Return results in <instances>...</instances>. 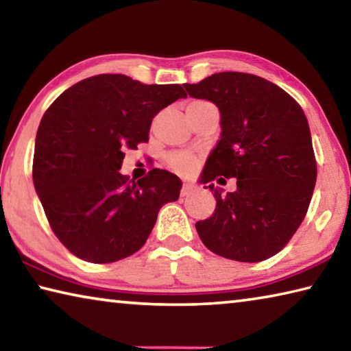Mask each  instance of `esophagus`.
Listing matches in <instances>:
<instances>
[{"mask_svg": "<svg viewBox=\"0 0 351 351\" xmlns=\"http://www.w3.org/2000/svg\"><path fill=\"white\" fill-rule=\"evenodd\" d=\"M198 187L195 186L193 182H184L182 184V189H181V195L182 197H186V195H190L192 192H195V190H197Z\"/></svg>", "mask_w": 351, "mask_h": 351, "instance_id": "34e87169", "label": "esophagus"}]
</instances>
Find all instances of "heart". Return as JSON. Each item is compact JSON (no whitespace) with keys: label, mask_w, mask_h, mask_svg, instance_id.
I'll return each instance as SVG.
<instances>
[{"label":"heart","mask_w":351,"mask_h":351,"mask_svg":"<svg viewBox=\"0 0 351 351\" xmlns=\"http://www.w3.org/2000/svg\"><path fill=\"white\" fill-rule=\"evenodd\" d=\"M201 104H207V102H201V100H197V102H192L189 106L201 105ZM169 162H170L171 167L176 169L178 171H181V173H187V171H190V170L195 167L193 156H190V154H186V153L170 154Z\"/></svg>","instance_id":"obj_1"}]
</instances>
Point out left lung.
<instances>
[{
	"mask_svg": "<svg viewBox=\"0 0 351 351\" xmlns=\"http://www.w3.org/2000/svg\"><path fill=\"white\" fill-rule=\"evenodd\" d=\"M184 88L190 97L215 104L221 125L199 180L217 199L212 217L195 224L201 241L245 263L272 257L304 221L316 186L304 110L282 88L252 74L218 73ZM218 176L237 178L234 193L224 195L213 186Z\"/></svg>",
	"mask_w": 351,
	"mask_h": 351,
	"instance_id": "8db88e82",
	"label": "left lung"
}]
</instances>
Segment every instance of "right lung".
Here are the masks:
<instances>
[{
	"instance_id": "right-lung-1",
	"label": "right lung",
	"mask_w": 351,
	"mask_h": 351,
	"mask_svg": "<svg viewBox=\"0 0 351 351\" xmlns=\"http://www.w3.org/2000/svg\"><path fill=\"white\" fill-rule=\"evenodd\" d=\"M181 85H144L123 74L75 83L41 117L34 186L52 230L75 257L112 263L138 252L158 212L180 198L182 182L153 169L138 181L119 173L127 148L148 141L153 117Z\"/></svg>"
}]
</instances>
